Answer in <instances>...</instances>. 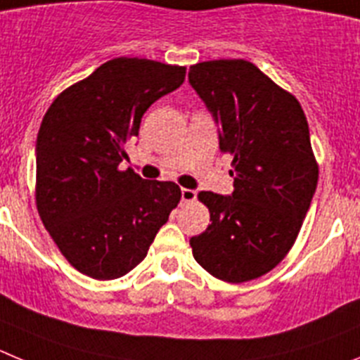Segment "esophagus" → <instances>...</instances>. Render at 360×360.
<instances>
[{"instance_id": "esophagus-1", "label": "esophagus", "mask_w": 360, "mask_h": 360, "mask_svg": "<svg viewBox=\"0 0 360 360\" xmlns=\"http://www.w3.org/2000/svg\"><path fill=\"white\" fill-rule=\"evenodd\" d=\"M195 197H197L195 190H190V188H183V190H181V199H183L184 204L193 202V200H195Z\"/></svg>"}]
</instances>
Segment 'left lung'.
<instances>
[{"label":"left lung","instance_id":"obj_1","mask_svg":"<svg viewBox=\"0 0 360 360\" xmlns=\"http://www.w3.org/2000/svg\"><path fill=\"white\" fill-rule=\"evenodd\" d=\"M188 79L220 125L235 186L231 197L197 195L212 224L190 238L193 258L217 280H257L287 257L316 192L307 116L292 93L249 60L197 63Z\"/></svg>","mask_w":360,"mask_h":360}]
</instances>
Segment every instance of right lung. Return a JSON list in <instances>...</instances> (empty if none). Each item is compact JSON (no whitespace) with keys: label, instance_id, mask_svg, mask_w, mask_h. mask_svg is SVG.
<instances>
[{"label":"right lung","instance_id":"add662e5","mask_svg":"<svg viewBox=\"0 0 360 360\" xmlns=\"http://www.w3.org/2000/svg\"><path fill=\"white\" fill-rule=\"evenodd\" d=\"M186 68L118 57L51 102L37 134L35 204L79 273L115 280L140 264L181 200L172 181L120 170L152 103L184 82Z\"/></svg>","mask_w":360,"mask_h":360}]
</instances>
